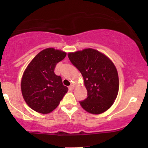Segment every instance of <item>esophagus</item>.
Masks as SVG:
<instances>
[{
  "label": "esophagus",
  "instance_id": "obj_1",
  "mask_svg": "<svg viewBox=\"0 0 148 148\" xmlns=\"http://www.w3.org/2000/svg\"><path fill=\"white\" fill-rule=\"evenodd\" d=\"M74 89V85L72 84L69 86V90H73Z\"/></svg>",
  "mask_w": 148,
  "mask_h": 148
}]
</instances>
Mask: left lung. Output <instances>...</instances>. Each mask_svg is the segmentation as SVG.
Listing matches in <instances>:
<instances>
[{
    "instance_id": "obj_1",
    "label": "left lung",
    "mask_w": 148,
    "mask_h": 148,
    "mask_svg": "<svg viewBox=\"0 0 148 148\" xmlns=\"http://www.w3.org/2000/svg\"><path fill=\"white\" fill-rule=\"evenodd\" d=\"M67 56L82 74L87 89V98L80 101L83 108L92 114L108 110L116 99L119 90L118 74L114 64L92 49L69 53Z\"/></svg>"
}]
</instances>
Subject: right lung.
Instances as JSON below:
<instances>
[{"label":"right lung","instance_id":"obj_1","mask_svg":"<svg viewBox=\"0 0 148 148\" xmlns=\"http://www.w3.org/2000/svg\"><path fill=\"white\" fill-rule=\"evenodd\" d=\"M66 55L62 51L46 49L25 69L21 79V92L25 102L34 111L43 114L51 113L68 91L60 76L54 73L57 63Z\"/></svg>","mask_w":148,"mask_h":148}]
</instances>
